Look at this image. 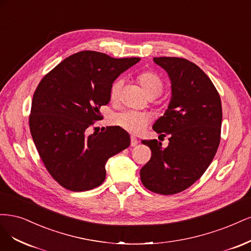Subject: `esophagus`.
<instances>
[{"label":"esophagus","mask_w":251,"mask_h":251,"mask_svg":"<svg viewBox=\"0 0 251 251\" xmlns=\"http://www.w3.org/2000/svg\"><path fill=\"white\" fill-rule=\"evenodd\" d=\"M137 144H139V141H137V139H136L135 136L131 135V136H130V145H131V146H132V147H135Z\"/></svg>","instance_id":"34e87169"}]
</instances>
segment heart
Masks as SVG:
<instances>
[{"instance_id":"heart-1","label":"heart","mask_w":251,"mask_h":251,"mask_svg":"<svg viewBox=\"0 0 251 251\" xmlns=\"http://www.w3.org/2000/svg\"><path fill=\"white\" fill-rule=\"evenodd\" d=\"M143 88L148 96H158L164 88L163 79L153 71H144L137 76ZM124 84L123 78H117L110 85L109 95L112 100L118 98ZM111 123L130 132H140L148 124V117L142 112L133 110H123L111 116Z\"/></svg>"}]
</instances>
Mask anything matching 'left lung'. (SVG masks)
<instances>
[{
	"instance_id": "8db88e82",
	"label": "left lung",
	"mask_w": 251,
	"mask_h": 251,
	"mask_svg": "<svg viewBox=\"0 0 251 251\" xmlns=\"http://www.w3.org/2000/svg\"><path fill=\"white\" fill-rule=\"evenodd\" d=\"M172 82V98L165 115L153 125L157 140H143L151 158L141 169L144 187L160 195L187 190L211 165L221 139L222 105L212 80L195 63L181 57H154Z\"/></svg>"
}]
</instances>
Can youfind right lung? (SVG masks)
<instances>
[{"mask_svg":"<svg viewBox=\"0 0 251 251\" xmlns=\"http://www.w3.org/2000/svg\"><path fill=\"white\" fill-rule=\"evenodd\" d=\"M140 61L81 51L69 56L40 80L33 95L29 126L40 159L62 188L82 192L105 180V164L130 145L121 127L88 135L103 119L99 108L109 103L116 78Z\"/></svg>","mask_w":251,"mask_h":251,"instance_id":"right-lung-1","label":"right lung"}]
</instances>
